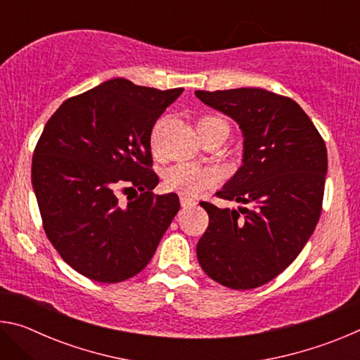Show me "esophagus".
<instances>
[{
    "mask_svg": "<svg viewBox=\"0 0 360 360\" xmlns=\"http://www.w3.org/2000/svg\"><path fill=\"white\" fill-rule=\"evenodd\" d=\"M181 206L182 208H188V206H195L197 205V200L191 198V197H186V195H181Z\"/></svg>",
    "mask_w": 360,
    "mask_h": 360,
    "instance_id": "obj_1",
    "label": "esophagus"
}]
</instances>
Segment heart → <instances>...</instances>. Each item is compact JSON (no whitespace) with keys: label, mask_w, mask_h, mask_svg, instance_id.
I'll list each match as a JSON object with an SVG mask.
<instances>
[{"label":"heart","mask_w":360,"mask_h":360,"mask_svg":"<svg viewBox=\"0 0 360 360\" xmlns=\"http://www.w3.org/2000/svg\"><path fill=\"white\" fill-rule=\"evenodd\" d=\"M222 120L221 117H214V115H208V117H202L198 120V125L208 124V122ZM219 181L217 169L211 167H202L195 165V163H178V165L169 167L165 173H163V182H165L167 188L174 191L186 197H195L205 188H210Z\"/></svg>","instance_id":"b5f03b06"}]
</instances>
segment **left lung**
Returning a JSON list of instances; mask_svg holds the SVG:
<instances>
[{"instance_id":"1","label":"left lung","mask_w":360,"mask_h":360,"mask_svg":"<svg viewBox=\"0 0 360 360\" xmlns=\"http://www.w3.org/2000/svg\"><path fill=\"white\" fill-rule=\"evenodd\" d=\"M195 95L238 122L245 135L243 167L216 197L246 208L200 203L210 224L197 245L198 262L225 288H260L297 259L319 221L326 143L289 96L245 87Z\"/></svg>"}]
</instances>
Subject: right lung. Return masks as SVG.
Masks as SVG:
<instances>
[{
  "mask_svg": "<svg viewBox=\"0 0 360 360\" xmlns=\"http://www.w3.org/2000/svg\"><path fill=\"white\" fill-rule=\"evenodd\" d=\"M184 89L111 79L62 103L36 143L32 182L42 227L66 264L98 283H120L149 264L179 211L154 195L150 133ZM120 193H133L127 202Z\"/></svg>",
  "mask_w": 360,
  "mask_h": 360,
  "instance_id": "right-lung-1",
  "label": "right lung"
}]
</instances>
